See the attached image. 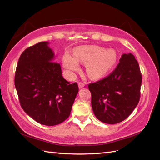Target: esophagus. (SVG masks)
<instances>
[{"label": "esophagus", "instance_id": "1", "mask_svg": "<svg viewBox=\"0 0 160 160\" xmlns=\"http://www.w3.org/2000/svg\"><path fill=\"white\" fill-rule=\"evenodd\" d=\"M84 86H85V84H84V83H82V82H79L78 83V87H79V88L80 89H82V88H83Z\"/></svg>", "mask_w": 160, "mask_h": 160}]
</instances>
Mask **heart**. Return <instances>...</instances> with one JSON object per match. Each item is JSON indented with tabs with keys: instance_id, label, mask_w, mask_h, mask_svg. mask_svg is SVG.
<instances>
[{
	"instance_id": "1",
	"label": "heart",
	"mask_w": 160,
	"mask_h": 160,
	"mask_svg": "<svg viewBox=\"0 0 160 160\" xmlns=\"http://www.w3.org/2000/svg\"><path fill=\"white\" fill-rule=\"evenodd\" d=\"M74 56L66 52L62 57L64 69L73 75L80 68L79 62L86 63L87 74L91 78H98L109 71L116 62V53L113 49H105L96 45H82L74 49Z\"/></svg>"
}]
</instances>
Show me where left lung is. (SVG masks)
I'll return each mask as SVG.
<instances>
[{"instance_id":"obj_1","label":"left lung","mask_w":160,"mask_h":160,"mask_svg":"<svg viewBox=\"0 0 160 160\" xmlns=\"http://www.w3.org/2000/svg\"><path fill=\"white\" fill-rule=\"evenodd\" d=\"M142 74L132 53H124L109 76L89 84L91 107L96 117L104 123L114 124L127 119L140 97Z\"/></svg>"}]
</instances>
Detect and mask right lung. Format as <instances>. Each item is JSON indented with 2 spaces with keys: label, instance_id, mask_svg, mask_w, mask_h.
Returning a JSON list of instances; mask_svg holds the SVG:
<instances>
[{
  "label": "right lung",
  "instance_id": "right-lung-1",
  "mask_svg": "<svg viewBox=\"0 0 160 160\" xmlns=\"http://www.w3.org/2000/svg\"><path fill=\"white\" fill-rule=\"evenodd\" d=\"M49 44L40 42L24 51L16 67L14 82L25 113L40 124L54 126L69 116L78 86L64 79Z\"/></svg>",
  "mask_w": 160,
  "mask_h": 160
}]
</instances>
